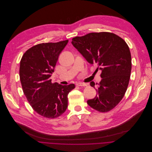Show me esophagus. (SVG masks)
Returning <instances> with one entry per match:
<instances>
[{"instance_id":"esophagus-1","label":"esophagus","mask_w":152,"mask_h":152,"mask_svg":"<svg viewBox=\"0 0 152 152\" xmlns=\"http://www.w3.org/2000/svg\"><path fill=\"white\" fill-rule=\"evenodd\" d=\"M77 86H87V84L86 83H78L77 84Z\"/></svg>"}]
</instances>
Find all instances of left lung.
Segmentation results:
<instances>
[{
    "mask_svg": "<svg viewBox=\"0 0 152 152\" xmlns=\"http://www.w3.org/2000/svg\"><path fill=\"white\" fill-rule=\"evenodd\" d=\"M72 44L90 64H96L102 78L95 98L88 105L96 111L108 112L124 98L131 77L132 63L129 48L118 35L94 32L72 39ZM95 87V83L90 82Z\"/></svg>",
    "mask_w": 152,
    "mask_h": 152,
    "instance_id": "8db88e82",
    "label": "left lung"
}]
</instances>
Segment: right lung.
Returning <instances> with one entry per match:
<instances>
[{
  "instance_id": "1",
  "label": "right lung",
  "mask_w": 152,
  "mask_h": 152,
  "mask_svg": "<svg viewBox=\"0 0 152 152\" xmlns=\"http://www.w3.org/2000/svg\"><path fill=\"white\" fill-rule=\"evenodd\" d=\"M68 40L39 44L27 50L20 65V79L29 104L39 115L49 118L61 115L68 107V95L74 84L51 83L58 56Z\"/></svg>"
}]
</instances>
